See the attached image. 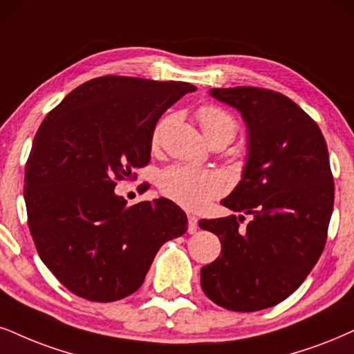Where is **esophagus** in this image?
Returning <instances> with one entry per match:
<instances>
[{"instance_id":"obj_1","label":"esophagus","mask_w":354,"mask_h":354,"mask_svg":"<svg viewBox=\"0 0 354 354\" xmlns=\"http://www.w3.org/2000/svg\"><path fill=\"white\" fill-rule=\"evenodd\" d=\"M197 230H198V220H197V216H194V215H189V233L190 234H194V233H197Z\"/></svg>"}]
</instances>
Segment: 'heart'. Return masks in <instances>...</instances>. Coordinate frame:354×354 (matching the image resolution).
Listing matches in <instances>:
<instances>
[{"mask_svg": "<svg viewBox=\"0 0 354 354\" xmlns=\"http://www.w3.org/2000/svg\"><path fill=\"white\" fill-rule=\"evenodd\" d=\"M198 123L208 141L223 136L230 141L236 134L234 118L215 104H205L197 111ZM165 128V120L159 121L152 131V144L157 146ZM160 194L180 207L189 210H200L210 200L220 197L226 190V180L220 172L212 169L195 167L190 164H172L160 170L157 177Z\"/></svg>", "mask_w": 354, "mask_h": 354, "instance_id": "obj_1", "label": "heart"}]
</instances>
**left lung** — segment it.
Segmentation results:
<instances>
[{
  "mask_svg": "<svg viewBox=\"0 0 354 354\" xmlns=\"http://www.w3.org/2000/svg\"><path fill=\"white\" fill-rule=\"evenodd\" d=\"M210 95L246 123V165L221 203L252 221L241 229L242 215L200 220L221 241L200 283L220 307L263 310L294 294L324 251L335 198L328 149L318 124L286 95L256 86Z\"/></svg>",
  "mask_w": 354,
  "mask_h": 354,
  "instance_id": "8db88e82",
  "label": "left lung"
}]
</instances>
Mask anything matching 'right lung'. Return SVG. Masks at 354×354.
I'll return each mask as SVG.
<instances>
[{"instance_id":"obj_1","label":"right lung","mask_w":354,"mask_h":354,"mask_svg":"<svg viewBox=\"0 0 354 354\" xmlns=\"http://www.w3.org/2000/svg\"><path fill=\"white\" fill-rule=\"evenodd\" d=\"M195 90L104 75L77 86L42 121L26 162L28 225L42 263L78 297H128L159 248L187 231L172 200L128 207L115 187L149 162L159 118Z\"/></svg>"}]
</instances>
